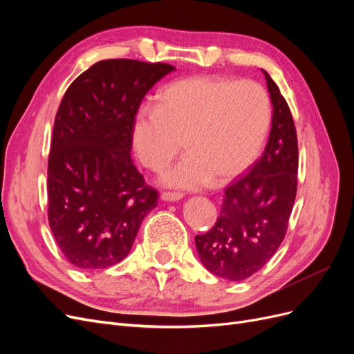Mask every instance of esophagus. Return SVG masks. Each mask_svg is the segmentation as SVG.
<instances>
[{
  "instance_id": "obj_1",
  "label": "esophagus",
  "mask_w": 354,
  "mask_h": 354,
  "mask_svg": "<svg viewBox=\"0 0 354 354\" xmlns=\"http://www.w3.org/2000/svg\"><path fill=\"white\" fill-rule=\"evenodd\" d=\"M183 198V194L181 192H162L160 194V199L162 201H169V202H176Z\"/></svg>"
}]
</instances>
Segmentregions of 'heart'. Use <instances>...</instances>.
I'll return each instance as SVG.
<instances>
[{
    "instance_id": "b5f03b06",
    "label": "heart",
    "mask_w": 354,
    "mask_h": 354,
    "mask_svg": "<svg viewBox=\"0 0 354 354\" xmlns=\"http://www.w3.org/2000/svg\"><path fill=\"white\" fill-rule=\"evenodd\" d=\"M270 125V100L254 81L195 75L171 82L158 108L137 111L133 147L140 162L160 173L178 153L187 155L164 176L165 185L198 189L226 183L260 155Z\"/></svg>"
}]
</instances>
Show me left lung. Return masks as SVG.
<instances>
[{
	"label": "left lung",
	"instance_id": "1",
	"mask_svg": "<svg viewBox=\"0 0 354 354\" xmlns=\"http://www.w3.org/2000/svg\"><path fill=\"white\" fill-rule=\"evenodd\" d=\"M273 104L264 153L224 190L220 216L195 238L205 269L227 281L261 270L279 248L297 195L298 142L291 111L270 75L263 71Z\"/></svg>",
	"mask_w": 354,
	"mask_h": 354
}]
</instances>
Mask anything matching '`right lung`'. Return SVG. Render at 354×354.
<instances>
[{
	"instance_id": "obj_1",
	"label": "right lung",
	"mask_w": 354,
	"mask_h": 354,
	"mask_svg": "<svg viewBox=\"0 0 354 354\" xmlns=\"http://www.w3.org/2000/svg\"><path fill=\"white\" fill-rule=\"evenodd\" d=\"M176 68L109 59L75 80L60 102L48 155V224L82 270L122 261L159 198L131 160L134 116L146 93Z\"/></svg>"
}]
</instances>
